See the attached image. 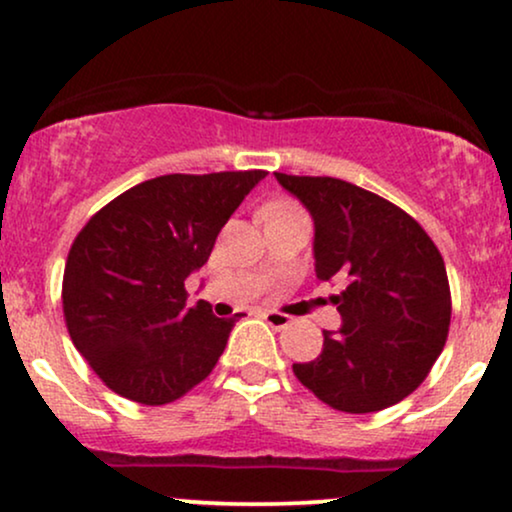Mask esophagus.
Segmentation results:
<instances>
[{"mask_svg": "<svg viewBox=\"0 0 512 512\" xmlns=\"http://www.w3.org/2000/svg\"><path fill=\"white\" fill-rule=\"evenodd\" d=\"M262 317L267 320L269 327H274V330H286V327L291 325V317L279 313V310H264Z\"/></svg>", "mask_w": 512, "mask_h": 512, "instance_id": "1", "label": "esophagus"}]
</instances>
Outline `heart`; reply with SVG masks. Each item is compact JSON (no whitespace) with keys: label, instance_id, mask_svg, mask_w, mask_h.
<instances>
[{"label":"heart","instance_id":"b5f03b06","mask_svg":"<svg viewBox=\"0 0 512 512\" xmlns=\"http://www.w3.org/2000/svg\"><path fill=\"white\" fill-rule=\"evenodd\" d=\"M298 209L296 204L289 202V199H274V202H269L267 207H264V211H293Z\"/></svg>","mask_w":512,"mask_h":512}]
</instances>
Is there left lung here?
Listing matches in <instances>:
<instances>
[{"label": "left lung", "mask_w": 512, "mask_h": 512, "mask_svg": "<svg viewBox=\"0 0 512 512\" xmlns=\"http://www.w3.org/2000/svg\"><path fill=\"white\" fill-rule=\"evenodd\" d=\"M315 221V274L344 281L332 301L342 330L322 354L293 363L320 402L370 414L411 395L443 351L452 303L445 262L428 233L387 199L327 175L274 173Z\"/></svg>", "instance_id": "8db88e82"}]
</instances>
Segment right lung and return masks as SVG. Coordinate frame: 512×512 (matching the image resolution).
<instances>
[{
    "mask_svg": "<svg viewBox=\"0 0 512 512\" xmlns=\"http://www.w3.org/2000/svg\"><path fill=\"white\" fill-rule=\"evenodd\" d=\"M264 170L161 175L129 187L74 238L62 279L69 337L132 402L168 404L202 383L240 315L187 305L185 281Z\"/></svg>",
    "mask_w": 512,
    "mask_h": 512,
    "instance_id": "add662e5",
    "label": "right lung"
}]
</instances>
